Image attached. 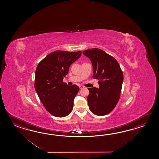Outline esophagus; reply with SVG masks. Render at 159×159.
Returning a JSON list of instances; mask_svg holds the SVG:
<instances>
[{"instance_id": "obj_1", "label": "esophagus", "mask_w": 159, "mask_h": 159, "mask_svg": "<svg viewBox=\"0 0 159 159\" xmlns=\"http://www.w3.org/2000/svg\"><path fill=\"white\" fill-rule=\"evenodd\" d=\"M79 88H80V89H84V86H82V85H80V86H79Z\"/></svg>"}]
</instances>
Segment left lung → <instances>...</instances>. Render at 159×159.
Returning <instances> with one entry per match:
<instances>
[{"label":"left lung","mask_w":159,"mask_h":159,"mask_svg":"<svg viewBox=\"0 0 159 159\" xmlns=\"http://www.w3.org/2000/svg\"><path fill=\"white\" fill-rule=\"evenodd\" d=\"M82 53L91 61L93 78L98 80L99 84V88H88L89 107L95 115H107L120 98L123 81L122 69L114 58L101 49L93 48Z\"/></svg>","instance_id":"left-lung-1"}]
</instances>
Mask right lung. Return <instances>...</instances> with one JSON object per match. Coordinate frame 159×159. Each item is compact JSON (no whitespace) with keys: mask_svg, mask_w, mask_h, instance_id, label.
Instances as JSON below:
<instances>
[{"mask_svg":"<svg viewBox=\"0 0 159 159\" xmlns=\"http://www.w3.org/2000/svg\"><path fill=\"white\" fill-rule=\"evenodd\" d=\"M81 55V51H54L37 65L34 89L46 110L54 116L64 117L73 110L80 88L76 84L68 86L62 81L70 66Z\"/></svg>","mask_w":159,"mask_h":159,"instance_id":"right-lung-1","label":"right lung"}]
</instances>
